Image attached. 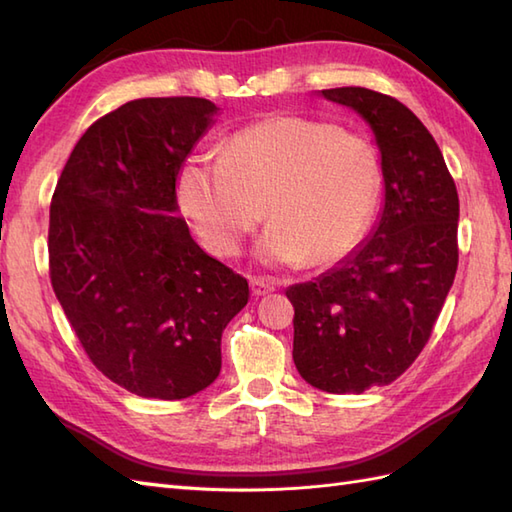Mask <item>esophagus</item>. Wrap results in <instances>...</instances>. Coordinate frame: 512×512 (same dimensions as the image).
Here are the masks:
<instances>
[{
  "label": "esophagus",
  "instance_id": "obj_1",
  "mask_svg": "<svg viewBox=\"0 0 512 512\" xmlns=\"http://www.w3.org/2000/svg\"><path fill=\"white\" fill-rule=\"evenodd\" d=\"M250 290H253L255 297H264V295H268V292H273L275 286L268 284V281H264V279H253L250 281Z\"/></svg>",
  "mask_w": 512,
  "mask_h": 512
}]
</instances>
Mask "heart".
Returning a JSON list of instances; mask_svg holds the SVG:
<instances>
[{"instance_id": "b5f03b06", "label": "heart", "mask_w": 512, "mask_h": 512, "mask_svg": "<svg viewBox=\"0 0 512 512\" xmlns=\"http://www.w3.org/2000/svg\"><path fill=\"white\" fill-rule=\"evenodd\" d=\"M176 191L209 253H237L266 213L264 262L323 268L350 255L372 224L380 160L361 134L273 116L235 132L222 156L184 158Z\"/></svg>"}]
</instances>
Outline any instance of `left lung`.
<instances>
[{
  "mask_svg": "<svg viewBox=\"0 0 512 512\" xmlns=\"http://www.w3.org/2000/svg\"><path fill=\"white\" fill-rule=\"evenodd\" d=\"M323 96L372 125L385 209L345 262L286 290L292 358L312 387L363 394L394 383L427 345L458 270L460 200L440 147L407 105L354 85Z\"/></svg>",
  "mask_w": 512,
  "mask_h": 512,
  "instance_id": "obj_1",
  "label": "left lung"
}]
</instances>
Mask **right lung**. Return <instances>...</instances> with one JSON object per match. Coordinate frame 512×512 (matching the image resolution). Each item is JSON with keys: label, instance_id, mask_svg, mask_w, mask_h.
<instances>
[{"label": "right lung", "instance_id": "right-lung-1", "mask_svg": "<svg viewBox=\"0 0 512 512\" xmlns=\"http://www.w3.org/2000/svg\"><path fill=\"white\" fill-rule=\"evenodd\" d=\"M215 112L200 96L129 101L88 127L52 193L54 295L94 367L143 398L209 387L248 303V281L176 217L178 171Z\"/></svg>", "mask_w": 512, "mask_h": 512}]
</instances>
